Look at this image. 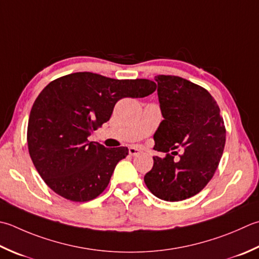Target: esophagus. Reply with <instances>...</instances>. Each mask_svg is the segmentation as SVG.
<instances>
[{"instance_id": "obj_1", "label": "esophagus", "mask_w": 259, "mask_h": 259, "mask_svg": "<svg viewBox=\"0 0 259 259\" xmlns=\"http://www.w3.org/2000/svg\"><path fill=\"white\" fill-rule=\"evenodd\" d=\"M129 154H130L131 156L138 155V154H140V149L136 148V147H130V148H129Z\"/></svg>"}]
</instances>
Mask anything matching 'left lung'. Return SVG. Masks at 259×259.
Segmentation results:
<instances>
[{
	"label": "left lung",
	"mask_w": 259,
	"mask_h": 259,
	"mask_svg": "<svg viewBox=\"0 0 259 259\" xmlns=\"http://www.w3.org/2000/svg\"><path fill=\"white\" fill-rule=\"evenodd\" d=\"M155 80L164 120L154 135V148L166 156L153 157L154 166L144 181L158 199L177 202L199 193L213 177L224 153L226 126L204 88L173 75H157ZM179 146L185 151L176 161L169 151Z\"/></svg>",
	"instance_id": "obj_1"
}]
</instances>
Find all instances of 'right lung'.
<instances>
[{"label":"right lung","mask_w":259,"mask_h":259,"mask_svg":"<svg viewBox=\"0 0 259 259\" xmlns=\"http://www.w3.org/2000/svg\"><path fill=\"white\" fill-rule=\"evenodd\" d=\"M155 90L149 79H114L90 72L50 82L34 101L27 130L29 154L45 183L73 202L98 197L129 150L105 148L89 143L88 137L110 120L120 99L145 98Z\"/></svg>","instance_id":"obj_1"}]
</instances>
